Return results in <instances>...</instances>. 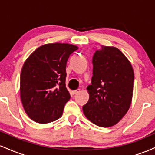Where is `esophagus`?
I'll list each match as a JSON object with an SVG mask.
<instances>
[{
  "label": "esophagus",
  "instance_id": "obj_1",
  "mask_svg": "<svg viewBox=\"0 0 155 155\" xmlns=\"http://www.w3.org/2000/svg\"><path fill=\"white\" fill-rule=\"evenodd\" d=\"M79 92H80V90H79V89H78V90H74V91H73V94H74V95H76V94L79 93Z\"/></svg>",
  "mask_w": 155,
  "mask_h": 155
}]
</instances>
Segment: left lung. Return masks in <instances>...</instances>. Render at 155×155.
Segmentation results:
<instances>
[{
	"mask_svg": "<svg viewBox=\"0 0 155 155\" xmlns=\"http://www.w3.org/2000/svg\"><path fill=\"white\" fill-rule=\"evenodd\" d=\"M91 84L87 87L88 102L83 106L85 117L99 127H108L120 122L132 101L134 73L120 50L102 46L92 57Z\"/></svg>",
	"mask_w": 155,
	"mask_h": 155,
	"instance_id": "left-lung-1",
	"label": "left lung"
}]
</instances>
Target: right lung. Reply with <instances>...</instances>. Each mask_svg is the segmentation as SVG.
Wrapping results in <instances>:
<instances>
[{
  "label": "right lung",
  "instance_id": "obj_1",
  "mask_svg": "<svg viewBox=\"0 0 155 155\" xmlns=\"http://www.w3.org/2000/svg\"><path fill=\"white\" fill-rule=\"evenodd\" d=\"M78 47L68 44H49L35 49L23 65L21 100L27 114L41 124L60 118L71 95L65 87L66 64Z\"/></svg>",
  "mask_w": 155,
  "mask_h": 155
}]
</instances>
